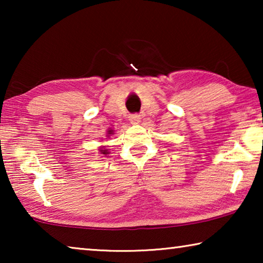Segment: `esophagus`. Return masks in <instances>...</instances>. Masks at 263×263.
I'll return each instance as SVG.
<instances>
[{"mask_svg": "<svg viewBox=\"0 0 263 263\" xmlns=\"http://www.w3.org/2000/svg\"><path fill=\"white\" fill-rule=\"evenodd\" d=\"M130 121H131V123H135V124H137V123H139L140 122V115L139 114H133V115H130Z\"/></svg>", "mask_w": 263, "mask_h": 263, "instance_id": "esophagus-1", "label": "esophagus"}]
</instances>
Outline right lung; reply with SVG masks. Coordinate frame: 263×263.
<instances>
[{
	"mask_svg": "<svg viewBox=\"0 0 263 263\" xmlns=\"http://www.w3.org/2000/svg\"><path fill=\"white\" fill-rule=\"evenodd\" d=\"M108 135H112V131L110 130V131L108 132ZM102 152H103V154H106V149H102Z\"/></svg>",
	"mask_w": 263,
	"mask_h": 263,
	"instance_id": "1",
	"label": "right lung"
}]
</instances>
